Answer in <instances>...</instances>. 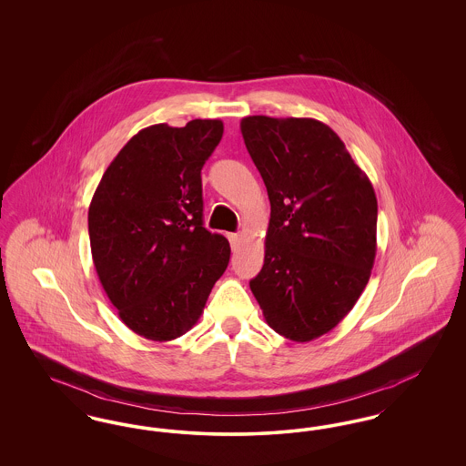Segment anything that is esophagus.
<instances>
[{
  "label": "esophagus",
  "mask_w": 466,
  "mask_h": 466,
  "mask_svg": "<svg viewBox=\"0 0 466 466\" xmlns=\"http://www.w3.org/2000/svg\"><path fill=\"white\" fill-rule=\"evenodd\" d=\"M228 241H230V246H232V249H236L239 243H241V236L239 234H228Z\"/></svg>",
  "instance_id": "esophagus-1"
}]
</instances>
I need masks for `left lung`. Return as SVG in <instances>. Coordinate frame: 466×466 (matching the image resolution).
<instances>
[{
  "instance_id": "8db88e82",
  "label": "left lung",
  "mask_w": 466,
  "mask_h": 466,
  "mask_svg": "<svg viewBox=\"0 0 466 466\" xmlns=\"http://www.w3.org/2000/svg\"><path fill=\"white\" fill-rule=\"evenodd\" d=\"M241 133L270 200L264 267L249 289L274 332L309 342L348 316L370 279L376 192L319 120L253 115Z\"/></svg>"
}]
</instances>
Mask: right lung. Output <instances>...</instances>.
Here are the masks:
<instances>
[{
    "mask_svg": "<svg viewBox=\"0 0 466 466\" xmlns=\"http://www.w3.org/2000/svg\"><path fill=\"white\" fill-rule=\"evenodd\" d=\"M222 134V120L202 118L141 129L90 200L97 278L127 329L148 340L188 332L228 266V241L202 225L200 169Z\"/></svg>",
    "mask_w": 466,
    "mask_h": 466,
    "instance_id": "obj_1",
    "label": "right lung"
}]
</instances>
